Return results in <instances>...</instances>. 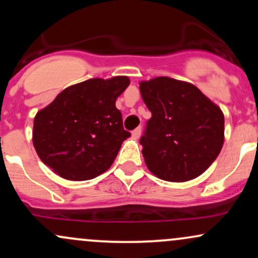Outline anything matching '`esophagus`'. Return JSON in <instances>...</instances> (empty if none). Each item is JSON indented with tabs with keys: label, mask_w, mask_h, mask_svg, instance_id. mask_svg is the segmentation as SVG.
<instances>
[{
	"label": "esophagus",
	"mask_w": 258,
	"mask_h": 258,
	"mask_svg": "<svg viewBox=\"0 0 258 258\" xmlns=\"http://www.w3.org/2000/svg\"><path fill=\"white\" fill-rule=\"evenodd\" d=\"M132 137L135 139H138L139 137H141V127H138V128L133 130L132 131Z\"/></svg>",
	"instance_id": "34e87169"
}]
</instances>
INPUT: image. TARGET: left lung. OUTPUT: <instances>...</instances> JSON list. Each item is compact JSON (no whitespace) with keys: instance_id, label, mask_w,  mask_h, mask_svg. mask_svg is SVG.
<instances>
[{"instance_id":"8db88e82","label":"left lung","mask_w":258,"mask_h":258,"mask_svg":"<svg viewBox=\"0 0 258 258\" xmlns=\"http://www.w3.org/2000/svg\"><path fill=\"white\" fill-rule=\"evenodd\" d=\"M152 111L141 144L154 176L168 182L199 177L224 143V115L197 86L167 76L139 82Z\"/></svg>"}]
</instances>
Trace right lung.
I'll return each instance as SVG.
<instances>
[{
	"label": "right lung",
	"mask_w": 258,
	"mask_h": 258,
	"mask_svg": "<svg viewBox=\"0 0 258 258\" xmlns=\"http://www.w3.org/2000/svg\"><path fill=\"white\" fill-rule=\"evenodd\" d=\"M127 76L90 79L67 87L37 111L32 144L53 172L69 180H86L105 172L131 136L115 106L128 87Z\"/></svg>",
	"instance_id": "obj_1"
}]
</instances>
